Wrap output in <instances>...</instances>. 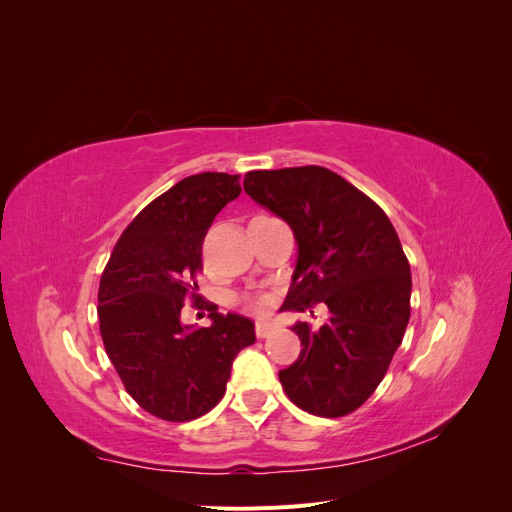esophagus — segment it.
I'll list each match as a JSON object with an SVG mask.
<instances>
[{
    "label": "esophagus",
    "mask_w": 512,
    "mask_h": 512,
    "mask_svg": "<svg viewBox=\"0 0 512 512\" xmlns=\"http://www.w3.org/2000/svg\"><path fill=\"white\" fill-rule=\"evenodd\" d=\"M275 329H277V324L271 322V320H267V318H258V320H256V335H258V337H267V335L273 333Z\"/></svg>",
    "instance_id": "obj_1"
}]
</instances>
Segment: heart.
Masks as SVG:
<instances>
[{"mask_svg": "<svg viewBox=\"0 0 512 512\" xmlns=\"http://www.w3.org/2000/svg\"><path fill=\"white\" fill-rule=\"evenodd\" d=\"M250 305H252L254 309H258V312H262V309H267V307L271 305V299L265 297V294H260V297L250 299Z\"/></svg>", "mask_w": 512, "mask_h": 512, "instance_id": "obj_1", "label": "heart"}]
</instances>
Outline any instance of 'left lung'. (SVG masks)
Returning a JSON list of instances; mask_svg holds the SVG:
<instances>
[{"label": "left lung", "instance_id": "1", "mask_svg": "<svg viewBox=\"0 0 512 512\" xmlns=\"http://www.w3.org/2000/svg\"><path fill=\"white\" fill-rule=\"evenodd\" d=\"M243 190L282 218L297 241L286 312L327 303L320 329L297 322L301 354L280 371L288 399L316 416H344L382 382L410 320L408 258L386 213L322 166L252 170Z\"/></svg>", "mask_w": 512, "mask_h": 512}]
</instances>
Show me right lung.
I'll use <instances>...</instances> for the list:
<instances>
[{
  "instance_id": "right-lung-1",
  "label": "right lung",
  "mask_w": 512,
  "mask_h": 512,
  "mask_svg": "<svg viewBox=\"0 0 512 512\" xmlns=\"http://www.w3.org/2000/svg\"><path fill=\"white\" fill-rule=\"evenodd\" d=\"M239 175L185 177L149 203L123 230L98 290L100 335L108 359L134 401L162 421H194L220 404L235 356L256 342L254 322L220 314L211 327L181 322L196 297L203 241L230 200Z\"/></svg>"
}]
</instances>
